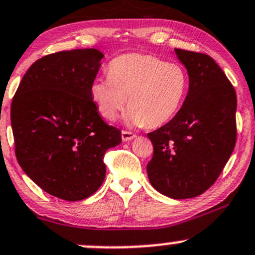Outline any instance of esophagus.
Here are the masks:
<instances>
[{
  "label": "esophagus",
  "instance_id": "34e87169",
  "mask_svg": "<svg viewBox=\"0 0 255 255\" xmlns=\"http://www.w3.org/2000/svg\"><path fill=\"white\" fill-rule=\"evenodd\" d=\"M135 137H137V135H135L134 133L127 132V130H122V140H123V142H128V140H132V139H134Z\"/></svg>",
  "mask_w": 255,
  "mask_h": 255
}]
</instances>
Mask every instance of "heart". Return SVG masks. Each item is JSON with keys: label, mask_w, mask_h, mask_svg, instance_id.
Masks as SVG:
<instances>
[{"label": "heart", "mask_w": 255, "mask_h": 255, "mask_svg": "<svg viewBox=\"0 0 255 255\" xmlns=\"http://www.w3.org/2000/svg\"><path fill=\"white\" fill-rule=\"evenodd\" d=\"M189 78L179 64L140 54L113 59L109 76L97 78L90 87L100 113L113 120L127 105L126 122L133 127H159L176 115L186 96Z\"/></svg>", "instance_id": "1"}]
</instances>
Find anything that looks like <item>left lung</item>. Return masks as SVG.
<instances>
[{
  "label": "left lung",
  "mask_w": 255,
  "mask_h": 255,
  "mask_svg": "<svg viewBox=\"0 0 255 255\" xmlns=\"http://www.w3.org/2000/svg\"><path fill=\"white\" fill-rule=\"evenodd\" d=\"M189 75V91L175 117L148 133L154 146L149 181L170 199H191L220 176L236 145V91L206 54L175 49Z\"/></svg>",
  "instance_id": "8db88e82"
}]
</instances>
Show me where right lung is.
Masks as SVG:
<instances>
[{
    "label": "right lung",
    "mask_w": 255,
    "mask_h": 255,
    "mask_svg": "<svg viewBox=\"0 0 255 255\" xmlns=\"http://www.w3.org/2000/svg\"><path fill=\"white\" fill-rule=\"evenodd\" d=\"M102 58L94 48L43 56L12 101L18 164L40 189L66 201L97 191L105 153L121 143V130L106 125L90 94Z\"/></svg>",
    "instance_id": "right-lung-1"
}]
</instances>
